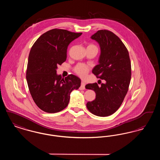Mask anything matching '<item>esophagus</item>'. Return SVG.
Masks as SVG:
<instances>
[{"label": "esophagus", "mask_w": 160, "mask_h": 160, "mask_svg": "<svg viewBox=\"0 0 160 160\" xmlns=\"http://www.w3.org/2000/svg\"><path fill=\"white\" fill-rule=\"evenodd\" d=\"M85 89V83L82 82L81 83V86H80V90H84Z\"/></svg>", "instance_id": "obj_1"}]
</instances>
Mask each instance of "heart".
I'll return each mask as SVG.
<instances>
[{"instance_id": "obj_1", "label": "heart", "mask_w": 160, "mask_h": 160, "mask_svg": "<svg viewBox=\"0 0 160 160\" xmlns=\"http://www.w3.org/2000/svg\"><path fill=\"white\" fill-rule=\"evenodd\" d=\"M88 47H97L96 46L93 44H89ZM90 69L89 67L83 63H78L74 67V71L76 72L77 75L82 78H85L87 74H88Z\"/></svg>"}]
</instances>
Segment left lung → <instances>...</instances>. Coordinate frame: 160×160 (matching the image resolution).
<instances>
[{
	"label": "left lung",
	"instance_id": "8db88e82",
	"mask_svg": "<svg viewBox=\"0 0 160 160\" xmlns=\"http://www.w3.org/2000/svg\"><path fill=\"white\" fill-rule=\"evenodd\" d=\"M99 43V64L92 73L106 83L88 84L85 88L96 93V98L86 107L92 114L105 117L113 114L122 104L128 91L131 65L127 47L117 35L108 30H99L91 37Z\"/></svg>",
	"mask_w": 160,
	"mask_h": 160
}]
</instances>
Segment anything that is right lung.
I'll list each match as a JSON object with an SVG mask.
<instances>
[{"mask_svg":"<svg viewBox=\"0 0 160 160\" xmlns=\"http://www.w3.org/2000/svg\"><path fill=\"white\" fill-rule=\"evenodd\" d=\"M82 34L53 29L40 36L31 48L26 80L34 102L45 112L63 110L68 105L70 93L80 86L78 77L69 74L62 78L56 69L66 61L69 44Z\"/></svg>","mask_w":160,"mask_h":160,"instance_id":"add662e5","label":"right lung"}]
</instances>
